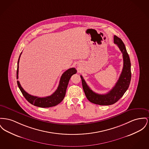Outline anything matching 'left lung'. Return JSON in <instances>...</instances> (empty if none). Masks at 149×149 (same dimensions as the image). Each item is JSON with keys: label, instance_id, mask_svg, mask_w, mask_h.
<instances>
[{"label": "left lung", "instance_id": "1", "mask_svg": "<svg viewBox=\"0 0 149 149\" xmlns=\"http://www.w3.org/2000/svg\"><path fill=\"white\" fill-rule=\"evenodd\" d=\"M114 42L123 54V68L122 73L115 86L108 93L100 95L94 92L89 87L85 80L80 75L82 86L88 100L92 103L100 105H113L127 91L131 80V61L125 45L122 39L114 35Z\"/></svg>", "mask_w": 149, "mask_h": 149}]
</instances>
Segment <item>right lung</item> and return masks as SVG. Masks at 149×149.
Segmentation results:
<instances>
[{"label":"right lung","instance_id":"1","mask_svg":"<svg viewBox=\"0 0 149 149\" xmlns=\"http://www.w3.org/2000/svg\"><path fill=\"white\" fill-rule=\"evenodd\" d=\"M19 55L17 63V79L18 78V63L21 54ZM75 68H70L65 71L62 75L60 83L56 91L49 96L44 97H39L34 96L27 93L21 87L19 81L17 82L18 87L19 88L23 96L26 99L27 101L31 104L40 107H50L58 105L63 100L65 96L66 89L68 86L70 78L73 74L77 73Z\"/></svg>","mask_w":149,"mask_h":149}]
</instances>
